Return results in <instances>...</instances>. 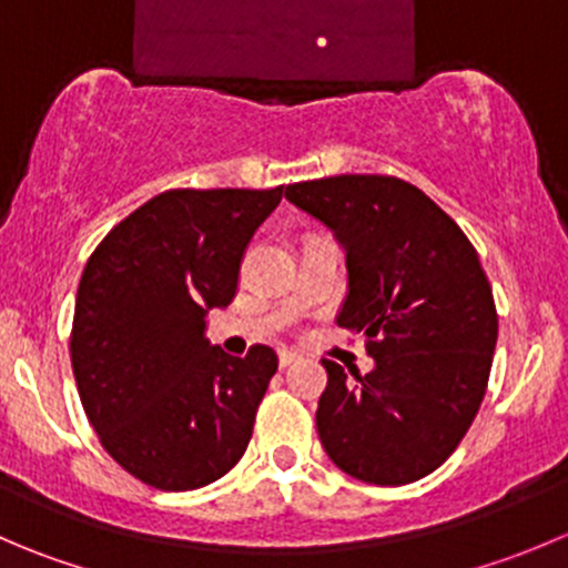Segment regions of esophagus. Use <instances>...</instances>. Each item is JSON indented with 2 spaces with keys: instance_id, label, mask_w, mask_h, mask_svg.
Here are the masks:
<instances>
[{
  "instance_id": "esophagus-1",
  "label": "esophagus",
  "mask_w": 568,
  "mask_h": 568,
  "mask_svg": "<svg viewBox=\"0 0 568 568\" xmlns=\"http://www.w3.org/2000/svg\"><path fill=\"white\" fill-rule=\"evenodd\" d=\"M296 361H300V355H296V352L280 349V368H288L291 363H296Z\"/></svg>"
}]
</instances>
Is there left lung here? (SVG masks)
<instances>
[{
	"instance_id": "left-lung-1",
	"label": "left lung",
	"mask_w": 568,
	"mask_h": 568,
	"mask_svg": "<svg viewBox=\"0 0 568 568\" xmlns=\"http://www.w3.org/2000/svg\"><path fill=\"white\" fill-rule=\"evenodd\" d=\"M346 252L338 327L366 335L368 374L333 361L318 399L324 453L374 486L436 471L475 422L497 346V307L475 246L416 185L341 174L285 189Z\"/></svg>"
}]
</instances>
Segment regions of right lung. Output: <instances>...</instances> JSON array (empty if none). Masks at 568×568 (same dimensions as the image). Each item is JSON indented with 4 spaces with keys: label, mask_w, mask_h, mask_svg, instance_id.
<instances>
[{
    "label": "right lung",
    "mask_w": 568,
    "mask_h": 568,
    "mask_svg": "<svg viewBox=\"0 0 568 568\" xmlns=\"http://www.w3.org/2000/svg\"><path fill=\"white\" fill-rule=\"evenodd\" d=\"M280 200L283 185L166 191L88 257L71 327L77 390L110 458L146 486L194 491L246 453L277 352L233 357L205 329L235 300L246 246Z\"/></svg>",
    "instance_id": "1"
}]
</instances>
